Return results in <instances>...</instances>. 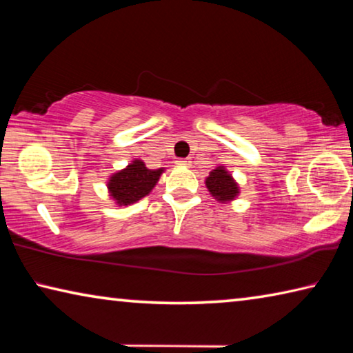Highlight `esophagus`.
Returning <instances> with one entry per match:
<instances>
[{"label": "esophagus", "instance_id": "1", "mask_svg": "<svg viewBox=\"0 0 353 353\" xmlns=\"http://www.w3.org/2000/svg\"><path fill=\"white\" fill-rule=\"evenodd\" d=\"M176 165H179V166H185V168H190V166H191V162H190V159H179L177 162H176Z\"/></svg>", "mask_w": 353, "mask_h": 353}]
</instances>
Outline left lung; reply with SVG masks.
I'll list each match as a JSON object with an SVG mask.
<instances>
[{"instance_id":"8db88e82","label":"left lung","mask_w":353,"mask_h":353,"mask_svg":"<svg viewBox=\"0 0 353 353\" xmlns=\"http://www.w3.org/2000/svg\"><path fill=\"white\" fill-rule=\"evenodd\" d=\"M205 187L213 198L223 204H229L240 196V185L223 165H218L210 171V174L205 177Z\"/></svg>"}]
</instances>
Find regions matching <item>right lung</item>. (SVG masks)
Instances as JSON below:
<instances>
[{"label": "right lung", "instance_id": "obj_1", "mask_svg": "<svg viewBox=\"0 0 353 353\" xmlns=\"http://www.w3.org/2000/svg\"><path fill=\"white\" fill-rule=\"evenodd\" d=\"M163 172L165 168L149 170L143 160L134 159L126 168L113 172L109 177L107 191L117 205L128 207L151 193Z\"/></svg>", "mask_w": 353, "mask_h": 353}]
</instances>
